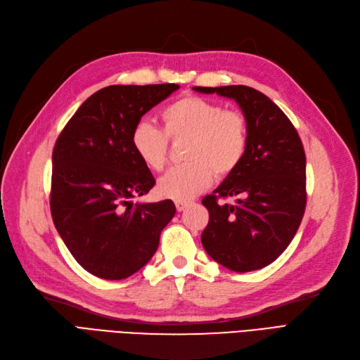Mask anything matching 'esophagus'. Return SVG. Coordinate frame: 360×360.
I'll use <instances>...</instances> for the list:
<instances>
[{"label":"esophagus","instance_id":"esophagus-1","mask_svg":"<svg viewBox=\"0 0 360 360\" xmlns=\"http://www.w3.org/2000/svg\"><path fill=\"white\" fill-rule=\"evenodd\" d=\"M189 205V201H176V209L179 212H183Z\"/></svg>","mask_w":360,"mask_h":360}]
</instances>
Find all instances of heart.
Instances as JSON below:
<instances>
[{"mask_svg":"<svg viewBox=\"0 0 360 360\" xmlns=\"http://www.w3.org/2000/svg\"><path fill=\"white\" fill-rule=\"evenodd\" d=\"M162 127L139 122L130 135L136 158L151 171L168 162L169 139H184L183 165L171 168L158 183L163 198L189 201L210 186L214 174L228 177L240 167L249 141L246 117L200 96H183L160 112Z\"/></svg>","mask_w":360,"mask_h":360,"instance_id":"heart-1","label":"heart"}]
</instances>
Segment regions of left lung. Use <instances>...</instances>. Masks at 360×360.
Wrapping results in <instances>:
<instances>
[{"label":"left lung","mask_w":360,"mask_h":360,"mask_svg":"<svg viewBox=\"0 0 360 360\" xmlns=\"http://www.w3.org/2000/svg\"><path fill=\"white\" fill-rule=\"evenodd\" d=\"M234 99L248 120L243 162L202 198L209 224L201 242L226 269L252 271L269 266L296 236L307 207V158L290 118L266 94L246 85L193 86ZM236 196V205L219 199Z\"/></svg>","instance_id":"left-lung-1"}]
</instances>
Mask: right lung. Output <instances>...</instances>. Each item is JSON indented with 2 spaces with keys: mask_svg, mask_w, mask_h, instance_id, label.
<instances>
[{
  "mask_svg": "<svg viewBox=\"0 0 360 360\" xmlns=\"http://www.w3.org/2000/svg\"><path fill=\"white\" fill-rule=\"evenodd\" d=\"M177 84L110 85L73 114L52 151L51 214L73 258L102 279H124L155 255L176 214L171 200L132 204L155 186L130 135Z\"/></svg>",
  "mask_w": 360,
  "mask_h": 360,
  "instance_id": "add662e5",
  "label": "right lung"
}]
</instances>
